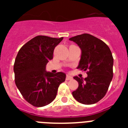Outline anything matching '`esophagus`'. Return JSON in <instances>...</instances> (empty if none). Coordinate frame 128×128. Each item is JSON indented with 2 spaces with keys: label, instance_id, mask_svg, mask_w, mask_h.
I'll list each match as a JSON object with an SVG mask.
<instances>
[{
  "label": "esophagus",
  "instance_id": "obj_1",
  "mask_svg": "<svg viewBox=\"0 0 128 128\" xmlns=\"http://www.w3.org/2000/svg\"><path fill=\"white\" fill-rule=\"evenodd\" d=\"M72 76H68V75H67V76H66V80H72Z\"/></svg>",
  "mask_w": 128,
  "mask_h": 128
}]
</instances>
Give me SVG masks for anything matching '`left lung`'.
<instances>
[{"label": "left lung", "mask_w": 128, "mask_h": 128, "mask_svg": "<svg viewBox=\"0 0 128 128\" xmlns=\"http://www.w3.org/2000/svg\"><path fill=\"white\" fill-rule=\"evenodd\" d=\"M82 50L78 69L86 71L84 79L75 76L78 87L72 96L81 104L90 105L104 97L113 78L114 58L108 45L89 34H82L69 39Z\"/></svg>", "instance_id": "obj_1"}]
</instances>
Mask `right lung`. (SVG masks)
Masks as SVG:
<instances>
[{"instance_id":"obj_1","label":"right lung","mask_w":128,"mask_h":128,"mask_svg":"<svg viewBox=\"0 0 128 128\" xmlns=\"http://www.w3.org/2000/svg\"><path fill=\"white\" fill-rule=\"evenodd\" d=\"M62 39L37 36L22 46L16 57L15 84L23 98L35 107L51 103L60 84L65 81L63 72L46 71V65L53 58L54 48Z\"/></svg>"}]
</instances>
